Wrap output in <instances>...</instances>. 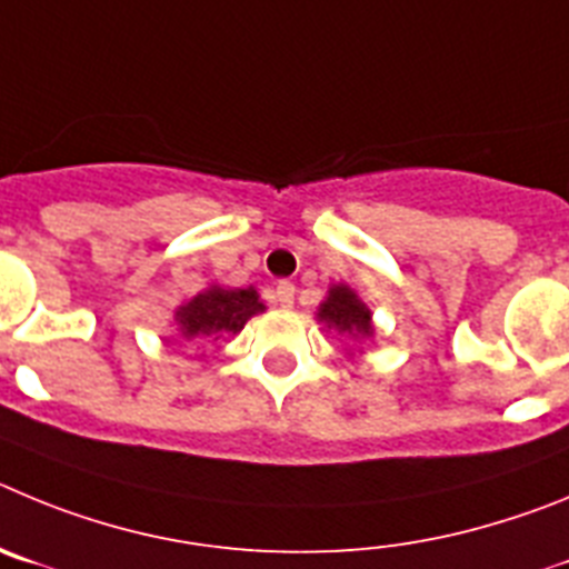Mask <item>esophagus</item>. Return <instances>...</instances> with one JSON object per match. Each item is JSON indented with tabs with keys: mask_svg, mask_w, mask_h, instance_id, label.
<instances>
[{
	"mask_svg": "<svg viewBox=\"0 0 569 569\" xmlns=\"http://www.w3.org/2000/svg\"><path fill=\"white\" fill-rule=\"evenodd\" d=\"M274 300H278L280 309H291V306H295V283L280 280V283L274 286Z\"/></svg>",
	"mask_w": 569,
	"mask_h": 569,
	"instance_id": "34e87169",
	"label": "esophagus"
}]
</instances>
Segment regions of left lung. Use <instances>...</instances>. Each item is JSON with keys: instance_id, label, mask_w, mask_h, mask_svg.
<instances>
[{"instance_id": "left-lung-1", "label": "left lung", "mask_w": 569, "mask_h": 569, "mask_svg": "<svg viewBox=\"0 0 569 569\" xmlns=\"http://www.w3.org/2000/svg\"><path fill=\"white\" fill-rule=\"evenodd\" d=\"M317 320L329 331H337L346 340H351L348 357L362 355V342L373 337V320L371 309L366 306L360 295L348 283H331L326 291V300L317 306Z\"/></svg>"}]
</instances>
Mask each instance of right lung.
I'll return each mask as SVG.
<instances>
[{
	"instance_id": "1",
	"label": "right lung",
	"mask_w": 569,
	"mask_h": 569,
	"mask_svg": "<svg viewBox=\"0 0 569 569\" xmlns=\"http://www.w3.org/2000/svg\"><path fill=\"white\" fill-rule=\"evenodd\" d=\"M266 311L258 289H232V286L212 283L196 297H189L172 311V322L181 340L187 342H212L221 337L240 335V329L254 315Z\"/></svg>"
}]
</instances>
